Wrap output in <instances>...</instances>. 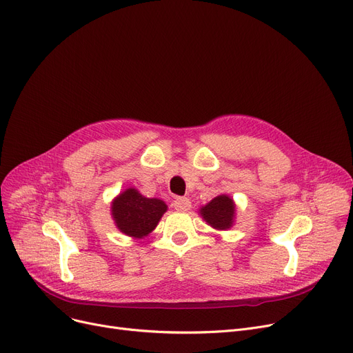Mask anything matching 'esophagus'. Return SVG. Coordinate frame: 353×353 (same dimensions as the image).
I'll return each instance as SVG.
<instances>
[{
	"instance_id": "1",
	"label": "esophagus",
	"mask_w": 353,
	"mask_h": 353,
	"mask_svg": "<svg viewBox=\"0 0 353 353\" xmlns=\"http://www.w3.org/2000/svg\"><path fill=\"white\" fill-rule=\"evenodd\" d=\"M173 206L176 210H189L192 206V202L188 197H177L173 202Z\"/></svg>"
}]
</instances>
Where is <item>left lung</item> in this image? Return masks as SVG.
<instances>
[{
  "label": "left lung",
  "mask_w": 353,
  "mask_h": 353,
  "mask_svg": "<svg viewBox=\"0 0 353 353\" xmlns=\"http://www.w3.org/2000/svg\"><path fill=\"white\" fill-rule=\"evenodd\" d=\"M202 216L205 221L216 229H228L232 226L235 206L232 199L222 194L214 197L210 203L202 208Z\"/></svg>",
  "instance_id": "left-lung-1"
}]
</instances>
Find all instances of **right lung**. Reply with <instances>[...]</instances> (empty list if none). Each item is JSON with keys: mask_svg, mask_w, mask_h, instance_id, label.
<instances>
[{"mask_svg": "<svg viewBox=\"0 0 353 353\" xmlns=\"http://www.w3.org/2000/svg\"><path fill=\"white\" fill-rule=\"evenodd\" d=\"M167 210L160 199H148L135 189L121 193L112 203V216L121 232L141 238L154 229Z\"/></svg>", "mask_w": 353, "mask_h": 353, "instance_id": "obj_1", "label": "right lung"}]
</instances>
